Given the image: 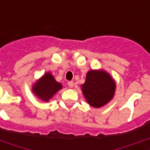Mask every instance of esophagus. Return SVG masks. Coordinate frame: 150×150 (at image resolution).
<instances>
[{"label": "esophagus", "mask_w": 150, "mask_h": 150, "mask_svg": "<svg viewBox=\"0 0 150 150\" xmlns=\"http://www.w3.org/2000/svg\"><path fill=\"white\" fill-rule=\"evenodd\" d=\"M67 84H68V87L69 88H73V86H74V82L73 81H69L67 83Z\"/></svg>", "instance_id": "34e87169"}]
</instances>
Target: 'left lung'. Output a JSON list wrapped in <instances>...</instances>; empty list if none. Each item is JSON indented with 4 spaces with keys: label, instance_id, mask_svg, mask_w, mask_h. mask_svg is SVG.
I'll return each mask as SVG.
<instances>
[{
    "label": "left lung",
    "instance_id": "8db88e82",
    "mask_svg": "<svg viewBox=\"0 0 150 150\" xmlns=\"http://www.w3.org/2000/svg\"><path fill=\"white\" fill-rule=\"evenodd\" d=\"M116 89V83L109 74L104 71L88 72L86 81L82 85V91L91 106L100 108L112 100Z\"/></svg>",
    "mask_w": 150,
    "mask_h": 150
}]
</instances>
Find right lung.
Masks as SVG:
<instances>
[{
  "label": "right lung",
  "mask_w": 150,
  "mask_h": 150,
  "mask_svg": "<svg viewBox=\"0 0 150 150\" xmlns=\"http://www.w3.org/2000/svg\"><path fill=\"white\" fill-rule=\"evenodd\" d=\"M61 88L62 84L56 81L50 73H46L34 85L33 92L42 100L48 101Z\"/></svg>",
  "instance_id": "add662e5"
}]
</instances>
